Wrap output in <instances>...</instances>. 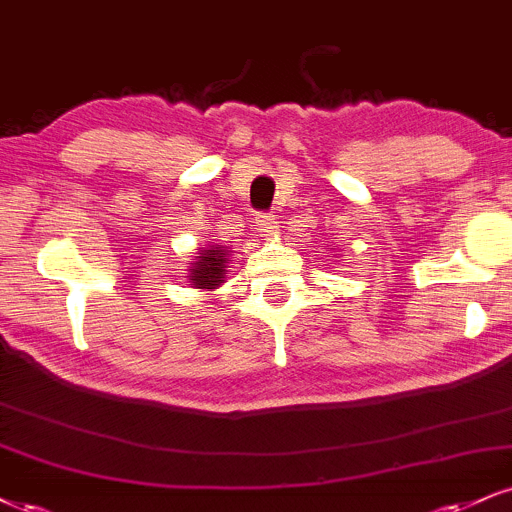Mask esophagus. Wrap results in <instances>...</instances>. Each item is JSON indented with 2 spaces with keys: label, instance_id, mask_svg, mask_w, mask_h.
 Returning <instances> with one entry per match:
<instances>
[{
  "label": "esophagus",
  "instance_id": "34e87169",
  "mask_svg": "<svg viewBox=\"0 0 512 512\" xmlns=\"http://www.w3.org/2000/svg\"><path fill=\"white\" fill-rule=\"evenodd\" d=\"M276 224H279V221H276L274 214H269V212H257L255 214V229L262 238H272L276 229H279Z\"/></svg>",
  "mask_w": 512,
  "mask_h": 512
}]
</instances>
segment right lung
<instances>
[{"instance_id":"add662e5","label":"right lung","mask_w":512,"mask_h":512,"mask_svg":"<svg viewBox=\"0 0 512 512\" xmlns=\"http://www.w3.org/2000/svg\"><path fill=\"white\" fill-rule=\"evenodd\" d=\"M224 264H226V252L219 248H209L200 252V260L193 262L190 269V283L195 288H214L224 281Z\"/></svg>"}]
</instances>
